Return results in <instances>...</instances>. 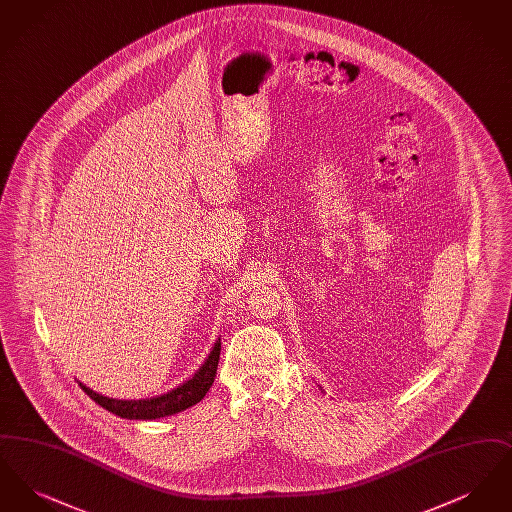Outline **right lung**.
Instances as JSON below:
<instances>
[{
  "instance_id": "1",
  "label": "right lung",
  "mask_w": 512,
  "mask_h": 512,
  "mask_svg": "<svg viewBox=\"0 0 512 512\" xmlns=\"http://www.w3.org/2000/svg\"><path fill=\"white\" fill-rule=\"evenodd\" d=\"M220 357V338L215 343L211 355L207 357L205 365L201 366L194 374V378H190L186 384L178 386L171 393H165L161 397H153V399H142V401H121V399H109L103 397L96 391L86 388L84 384H80V388L90 395V399H94L103 409H107L109 413L117 414L121 418H130V420H153V418H163V416H171V414L186 411L190 407H194L195 403H199L209 388L215 382L217 376V366H219Z\"/></svg>"
}]
</instances>
